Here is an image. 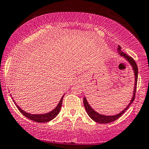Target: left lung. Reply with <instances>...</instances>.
<instances>
[{"mask_svg":"<svg viewBox=\"0 0 149 149\" xmlns=\"http://www.w3.org/2000/svg\"><path fill=\"white\" fill-rule=\"evenodd\" d=\"M118 54H120L121 56H123L126 61L129 63V65H131L132 68V70L134 72V89H133V93H132V96L131 100L129 101V103L128 104V105L126 106V107H125L124 109L122 111H120L119 113L116 114V115H101L99 114L98 112H97L96 111L94 110L93 108L91 107L90 104H89L88 101H87L86 97H84V100H83V103H84V106L85 107L86 112H87V115L90 116V118L92 120H93L94 121L97 122V123H111L112 121H115L117 119L119 118L125 112L126 110H127L128 108L129 107V106L132 104V102L134 101V97H135V92H136V87H137V76H138V69H137V66L136 65L135 62H134V59L132 57L129 56L127 54H125L124 52L121 51V47L119 46L118 48Z\"/></svg>","mask_w":149,"mask_h":149,"instance_id":"left-lung-1","label":"left lung"}]
</instances>
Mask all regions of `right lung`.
Masks as SVG:
<instances>
[{
	"mask_svg": "<svg viewBox=\"0 0 149 149\" xmlns=\"http://www.w3.org/2000/svg\"><path fill=\"white\" fill-rule=\"evenodd\" d=\"M64 95H62V97L61 98L59 104H57V106L56 107L54 108L52 111H51V112H47V113H45V114L28 113V112H25L24 110H23V109H22L20 107L18 106L17 104H16V102H15L14 100L13 101H15V104H16V106H17V109L20 110V112H21V113L23 114L25 117L28 118L30 119V120H34V121H35V122H37V123H46V122H48V121H50V120H53L54 118H55L57 116L58 114L59 113L61 107H62V100H63ZM11 96H12V95H11Z\"/></svg>",
	"mask_w": 149,
	"mask_h": 149,
	"instance_id": "right-lung-1",
	"label": "right lung"
}]
</instances>
